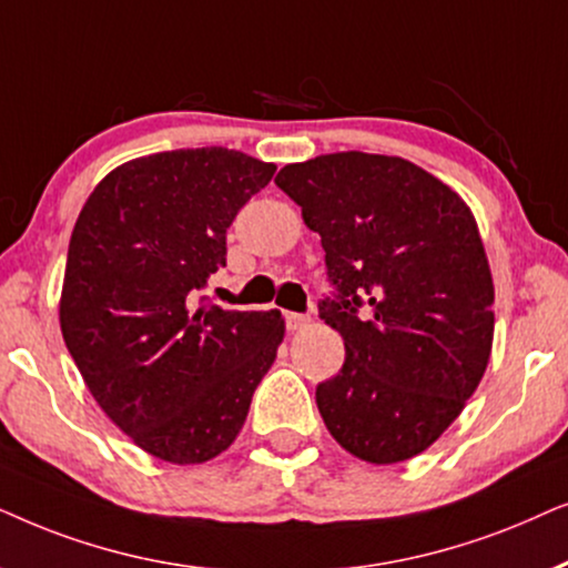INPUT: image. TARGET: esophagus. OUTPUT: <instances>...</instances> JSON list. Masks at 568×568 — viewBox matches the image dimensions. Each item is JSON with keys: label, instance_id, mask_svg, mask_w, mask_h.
I'll list each match as a JSON object with an SVG mask.
<instances>
[{"label": "esophagus", "instance_id": "obj_1", "mask_svg": "<svg viewBox=\"0 0 568 568\" xmlns=\"http://www.w3.org/2000/svg\"><path fill=\"white\" fill-rule=\"evenodd\" d=\"M312 324V316L308 314H296V312H285V327H288L291 332L296 329H304Z\"/></svg>", "mask_w": 568, "mask_h": 568}]
</instances>
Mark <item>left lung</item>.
<instances>
[{"label":"left lung","mask_w":568,"mask_h":568,"mask_svg":"<svg viewBox=\"0 0 568 568\" xmlns=\"http://www.w3.org/2000/svg\"><path fill=\"white\" fill-rule=\"evenodd\" d=\"M275 184L322 236L337 296L320 316L345 339L316 387L335 442L372 465L426 452L463 413L494 345V277L465 200L397 155L329 153Z\"/></svg>","instance_id":"obj_1"}]
</instances>
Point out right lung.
<instances>
[{"label": "right lung", "instance_id": "obj_1", "mask_svg": "<svg viewBox=\"0 0 568 568\" xmlns=\"http://www.w3.org/2000/svg\"><path fill=\"white\" fill-rule=\"evenodd\" d=\"M275 163L229 148L169 150L119 165L74 223L59 301L90 395L163 463H207L236 442L283 343L272 312L196 304L225 267V231Z\"/></svg>", "mask_w": 568, "mask_h": 568}]
</instances>
